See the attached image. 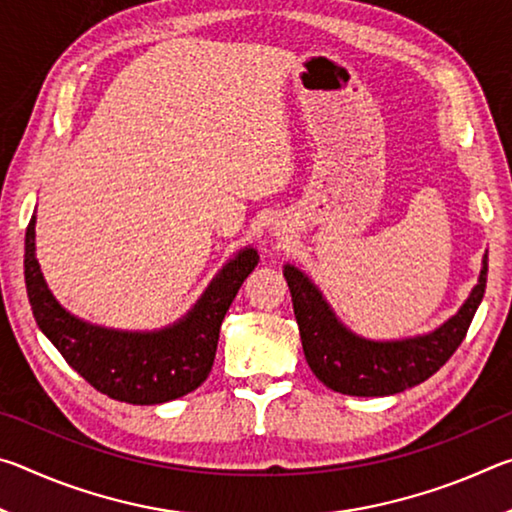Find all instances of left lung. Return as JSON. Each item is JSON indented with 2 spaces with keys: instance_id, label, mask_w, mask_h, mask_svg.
Wrapping results in <instances>:
<instances>
[{
  "instance_id": "obj_1",
  "label": "left lung",
  "mask_w": 512,
  "mask_h": 512,
  "mask_svg": "<svg viewBox=\"0 0 512 512\" xmlns=\"http://www.w3.org/2000/svg\"><path fill=\"white\" fill-rule=\"evenodd\" d=\"M284 277L311 372L336 393L384 397L422 384L456 352L483 300L488 253L483 255L479 280L454 316L427 334L391 341L366 339L352 332L334 314L323 291L298 266L284 264Z\"/></svg>"
}]
</instances>
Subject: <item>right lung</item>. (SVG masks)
I'll use <instances>...</instances> for the list:
<instances>
[{
  "mask_svg": "<svg viewBox=\"0 0 512 512\" xmlns=\"http://www.w3.org/2000/svg\"><path fill=\"white\" fill-rule=\"evenodd\" d=\"M257 262L253 246L241 248L183 318L160 329L131 332L88 323L60 305L38 264L36 214L24 239V282L42 334L99 393L142 406L176 400L207 379L225 311Z\"/></svg>",
  "mask_w": 512,
  "mask_h": 512,
  "instance_id": "add662e5",
  "label": "right lung"
}]
</instances>
